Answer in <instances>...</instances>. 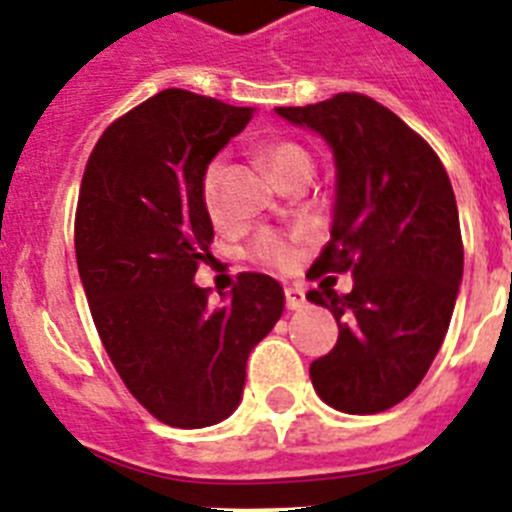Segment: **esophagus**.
Listing matches in <instances>:
<instances>
[{
	"instance_id": "obj_1",
	"label": "esophagus",
	"mask_w": 512,
	"mask_h": 512,
	"mask_svg": "<svg viewBox=\"0 0 512 512\" xmlns=\"http://www.w3.org/2000/svg\"><path fill=\"white\" fill-rule=\"evenodd\" d=\"M305 303H308V300H305V292L303 290H298V287H287V290H285L287 310H300Z\"/></svg>"
}]
</instances>
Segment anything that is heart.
Here are the masks:
<instances>
[{"label":"heart","instance_id":"1","mask_svg":"<svg viewBox=\"0 0 512 512\" xmlns=\"http://www.w3.org/2000/svg\"><path fill=\"white\" fill-rule=\"evenodd\" d=\"M264 160L282 186H287L290 181H298V178H310V173H313V157L295 139H274L272 144H266ZM225 173V160L214 157L202 178L204 209H207L209 220L217 227H227V222H230V214L225 209ZM251 256L259 264L272 266V269H290L298 259V246L287 235L264 230L253 240Z\"/></svg>","mask_w":512,"mask_h":512}]
</instances>
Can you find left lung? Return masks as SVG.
Returning <instances> with one entry per match:
<instances>
[{
	"mask_svg": "<svg viewBox=\"0 0 512 512\" xmlns=\"http://www.w3.org/2000/svg\"><path fill=\"white\" fill-rule=\"evenodd\" d=\"M277 113L318 131L336 160L331 240L308 279L355 277L347 295L308 292L339 323L334 349L310 362V381L339 412H386L422 383L453 316L464 240L451 178L430 144L368 95Z\"/></svg>",
	"mask_w": 512,
	"mask_h": 512,
	"instance_id": "obj_1",
	"label": "left lung"
}]
</instances>
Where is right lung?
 I'll return each mask as SVG.
<instances>
[{"label": "right lung", "mask_w": 512, "mask_h": 512, "mask_svg": "<svg viewBox=\"0 0 512 512\" xmlns=\"http://www.w3.org/2000/svg\"><path fill=\"white\" fill-rule=\"evenodd\" d=\"M251 116L170 87L100 134L80 183L74 253L95 329L131 396L170 427L235 412L248 355L285 310L259 272L240 274L222 305L194 285L214 240L204 170Z\"/></svg>", "instance_id": "right-lung-1"}]
</instances>
